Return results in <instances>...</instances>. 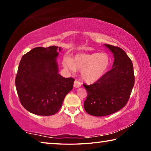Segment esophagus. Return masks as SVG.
<instances>
[{
	"label": "esophagus",
	"mask_w": 151,
	"mask_h": 151,
	"mask_svg": "<svg viewBox=\"0 0 151 151\" xmlns=\"http://www.w3.org/2000/svg\"><path fill=\"white\" fill-rule=\"evenodd\" d=\"M80 86H81V83L80 82L75 80V81L74 82V87L75 88H79Z\"/></svg>",
	"instance_id": "esophagus-1"
}]
</instances>
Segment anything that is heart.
<instances>
[{
	"label": "heart",
	"instance_id": "b5f03b06",
	"mask_svg": "<svg viewBox=\"0 0 151 151\" xmlns=\"http://www.w3.org/2000/svg\"><path fill=\"white\" fill-rule=\"evenodd\" d=\"M62 63L64 68L69 72L81 70L82 78L87 83H93L107 73L111 65V57L105 52L78 53L73 58L65 57Z\"/></svg>",
	"mask_w": 151,
	"mask_h": 151
}]
</instances>
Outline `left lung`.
I'll return each mask as SVG.
<instances>
[{
	"mask_svg": "<svg viewBox=\"0 0 151 151\" xmlns=\"http://www.w3.org/2000/svg\"><path fill=\"white\" fill-rule=\"evenodd\" d=\"M104 46L113 54L112 69L93 85H83L87 91L84 107L95 116L109 115L123 108L134 84L133 65L127 53L118 47Z\"/></svg>",
	"mask_w": 151,
	"mask_h": 151,
	"instance_id": "left-lung-1",
	"label": "left lung"
}]
</instances>
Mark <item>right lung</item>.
Wrapping results in <instances>:
<instances>
[{
  "mask_svg": "<svg viewBox=\"0 0 151 151\" xmlns=\"http://www.w3.org/2000/svg\"><path fill=\"white\" fill-rule=\"evenodd\" d=\"M61 47H36L22 56L15 85L22 105L37 115H53L73 88L75 79L58 73L57 58Z\"/></svg>",
  "mask_w": 151,
  "mask_h": 151,
  "instance_id": "right-lung-1",
  "label": "right lung"
}]
</instances>
